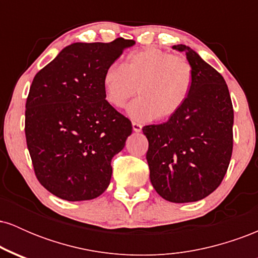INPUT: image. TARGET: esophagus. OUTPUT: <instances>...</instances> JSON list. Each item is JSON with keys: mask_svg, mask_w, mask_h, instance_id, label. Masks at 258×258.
I'll return each mask as SVG.
<instances>
[{"mask_svg": "<svg viewBox=\"0 0 258 258\" xmlns=\"http://www.w3.org/2000/svg\"><path fill=\"white\" fill-rule=\"evenodd\" d=\"M132 128L135 132H141L142 131V125L137 122H132Z\"/></svg>", "mask_w": 258, "mask_h": 258, "instance_id": "obj_1", "label": "esophagus"}]
</instances>
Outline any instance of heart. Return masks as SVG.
Masks as SVG:
<instances>
[{"label":"heart","instance_id":"heart-1","mask_svg":"<svg viewBox=\"0 0 258 258\" xmlns=\"http://www.w3.org/2000/svg\"><path fill=\"white\" fill-rule=\"evenodd\" d=\"M102 82L106 102L115 108L125 106L137 92L141 94L127 108L132 120H168L190 96L194 70L186 58L149 47L131 53L123 67L110 65Z\"/></svg>","mask_w":258,"mask_h":258}]
</instances>
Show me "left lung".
Returning a JSON list of instances; mask_svg holds the SVG:
<instances>
[{
  "mask_svg": "<svg viewBox=\"0 0 258 258\" xmlns=\"http://www.w3.org/2000/svg\"><path fill=\"white\" fill-rule=\"evenodd\" d=\"M185 52L194 85L183 108L168 121L143 127L149 142L150 182L171 203H193L218 188L233 152L234 111L223 76L190 47Z\"/></svg>",
  "mask_w": 258,
  "mask_h": 258,
  "instance_id": "obj_1",
  "label": "left lung"
}]
</instances>
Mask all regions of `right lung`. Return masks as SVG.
Masks as SVG:
<instances>
[{"instance_id":"add662e5","label":"right lung","mask_w":258,"mask_h":258,"mask_svg":"<svg viewBox=\"0 0 258 258\" xmlns=\"http://www.w3.org/2000/svg\"><path fill=\"white\" fill-rule=\"evenodd\" d=\"M133 40L76 42L35 75L25 105V137L35 174L49 193L91 200L108 188L111 159L131 121L105 100L103 75Z\"/></svg>"}]
</instances>
